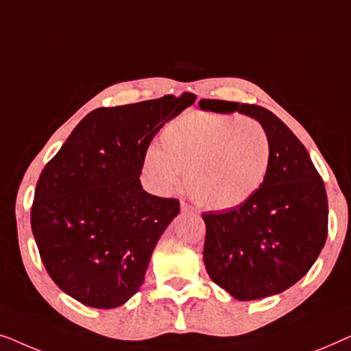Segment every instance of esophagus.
<instances>
[{
	"label": "esophagus",
	"mask_w": 351,
	"mask_h": 351,
	"mask_svg": "<svg viewBox=\"0 0 351 351\" xmlns=\"http://www.w3.org/2000/svg\"><path fill=\"white\" fill-rule=\"evenodd\" d=\"M180 209L184 210V213H198V209L193 208V206H190L189 203H185V201H182L180 203Z\"/></svg>",
	"instance_id": "esophagus-1"
}]
</instances>
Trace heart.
<instances>
[{
    "mask_svg": "<svg viewBox=\"0 0 351 351\" xmlns=\"http://www.w3.org/2000/svg\"><path fill=\"white\" fill-rule=\"evenodd\" d=\"M160 147L143 153V176L155 193L166 195L186 184L206 208H238L265 184L271 166L267 129L239 113L190 112L161 131Z\"/></svg>",
    "mask_w": 351,
    "mask_h": 351,
    "instance_id": "obj_1",
    "label": "heart"
}]
</instances>
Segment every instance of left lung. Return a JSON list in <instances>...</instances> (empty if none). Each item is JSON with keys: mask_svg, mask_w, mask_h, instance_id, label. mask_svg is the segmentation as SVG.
<instances>
[{"mask_svg": "<svg viewBox=\"0 0 351 351\" xmlns=\"http://www.w3.org/2000/svg\"><path fill=\"white\" fill-rule=\"evenodd\" d=\"M208 112L257 119L271 141L265 184L246 203L203 214V258L215 285L238 300L275 295L306 275L328 238V195L308 152L270 110L201 99Z\"/></svg>", "mask_w": 351, "mask_h": 351, "instance_id": "left-lung-1", "label": "left lung"}]
</instances>
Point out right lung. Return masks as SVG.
Segmentation results:
<instances>
[{"label": "right lung", "mask_w": 351, "mask_h": 351, "mask_svg": "<svg viewBox=\"0 0 351 351\" xmlns=\"http://www.w3.org/2000/svg\"><path fill=\"white\" fill-rule=\"evenodd\" d=\"M195 99L184 93L94 110L43 169L32 232L52 281L81 304L114 308L145 280L180 203L142 189L143 153Z\"/></svg>", "instance_id": "obj_1"}]
</instances>
